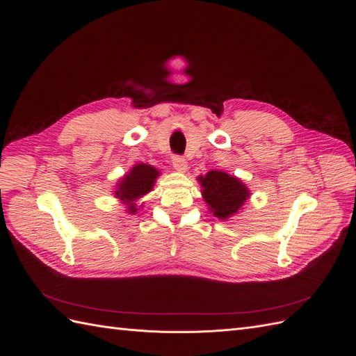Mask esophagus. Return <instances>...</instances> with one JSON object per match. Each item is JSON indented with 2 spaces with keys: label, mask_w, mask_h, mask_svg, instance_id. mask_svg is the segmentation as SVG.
I'll list each match as a JSON object with an SVG mask.
<instances>
[{
  "label": "esophagus",
  "mask_w": 356,
  "mask_h": 356,
  "mask_svg": "<svg viewBox=\"0 0 356 356\" xmlns=\"http://www.w3.org/2000/svg\"><path fill=\"white\" fill-rule=\"evenodd\" d=\"M172 163H173L176 170L180 173H184L186 170H188V161H186L181 156H173Z\"/></svg>",
  "instance_id": "esophagus-1"
}]
</instances>
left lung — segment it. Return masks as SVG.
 <instances>
[{"label": "left lung", "mask_w": 356, "mask_h": 356, "mask_svg": "<svg viewBox=\"0 0 356 356\" xmlns=\"http://www.w3.org/2000/svg\"><path fill=\"white\" fill-rule=\"evenodd\" d=\"M197 180L202 188V197L207 202L209 212L222 220L236 215L251 196L248 186L227 172L212 170L204 176H199Z\"/></svg>", "instance_id": "8db88e82"}]
</instances>
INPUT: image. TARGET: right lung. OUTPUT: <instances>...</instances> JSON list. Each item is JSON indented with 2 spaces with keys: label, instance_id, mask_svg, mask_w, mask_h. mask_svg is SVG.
Instances as JSON below:
<instances>
[{
  "label": "right lung",
  "instance_id": "right-lung-1",
  "mask_svg": "<svg viewBox=\"0 0 356 356\" xmlns=\"http://www.w3.org/2000/svg\"><path fill=\"white\" fill-rule=\"evenodd\" d=\"M160 175V170L154 165L138 163L131 167L129 172L124 175L117 183L114 196L122 204H125L128 213H136L140 209L137 208V200L153 191L156 180Z\"/></svg>",
  "mask_w": 356,
  "mask_h": 356
}]
</instances>
